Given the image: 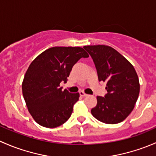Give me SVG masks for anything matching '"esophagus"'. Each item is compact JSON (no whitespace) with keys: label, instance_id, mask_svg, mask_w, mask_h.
Wrapping results in <instances>:
<instances>
[{"label":"esophagus","instance_id":"1","mask_svg":"<svg viewBox=\"0 0 156 156\" xmlns=\"http://www.w3.org/2000/svg\"><path fill=\"white\" fill-rule=\"evenodd\" d=\"M80 95H81V96H83V97H84V96L87 95V94H86V93H85L83 91H80Z\"/></svg>","mask_w":156,"mask_h":156}]
</instances>
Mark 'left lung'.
<instances>
[{
    "instance_id": "1",
    "label": "left lung",
    "mask_w": 156,
    "mask_h": 156,
    "mask_svg": "<svg viewBox=\"0 0 156 156\" xmlns=\"http://www.w3.org/2000/svg\"><path fill=\"white\" fill-rule=\"evenodd\" d=\"M91 56L99 81L107 83V94L98 96L93 116L106 124L125 120L134 109L140 93V83L134 66L115 49L105 45L83 46Z\"/></svg>"
}]
</instances>
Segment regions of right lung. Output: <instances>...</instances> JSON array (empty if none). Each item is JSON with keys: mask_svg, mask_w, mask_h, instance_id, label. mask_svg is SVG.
<instances>
[{"mask_svg": "<svg viewBox=\"0 0 156 156\" xmlns=\"http://www.w3.org/2000/svg\"><path fill=\"white\" fill-rule=\"evenodd\" d=\"M88 57L82 47L55 46L30 63L22 82V94L37 123L52 128L68 120L80 94L62 91L60 83H67L73 65L81 58Z\"/></svg>", "mask_w": 156, "mask_h": 156, "instance_id": "1", "label": "right lung"}]
</instances>
